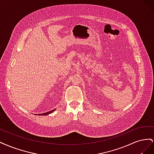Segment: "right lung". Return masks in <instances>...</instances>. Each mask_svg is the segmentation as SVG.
I'll use <instances>...</instances> for the list:
<instances>
[{"label": "right lung", "mask_w": 154, "mask_h": 154, "mask_svg": "<svg viewBox=\"0 0 154 154\" xmlns=\"http://www.w3.org/2000/svg\"><path fill=\"white\" fill-rule=\"evenodd\" d=\"M55 110V109H54ZM54 110H51L49 112H45V113H43V114H38L37 115H39V116H45V115H48V114H49L51 113H52L53 112Z\"/></svg>", "instance_id": "right-lung-1"}]
</instances>
